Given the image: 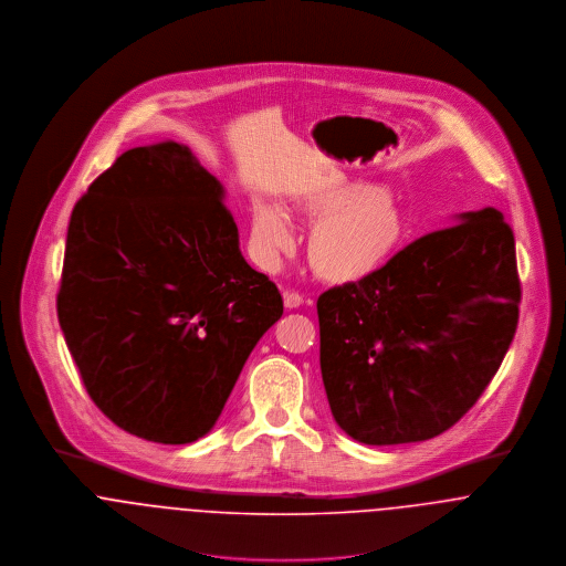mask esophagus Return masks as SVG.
<instances>
[{
    "mask_svg": "<svg viewBox=\"0 0 566 566\" xmlns=\"http://www.w3.org/2000/svg\"><path fill=\"white\" fill-rule=\"evenodd\" d=\"M302 304H304V297H302L300 293H295V291H286V293H284V306H286L289 311L300 308Z\"/></svg>",
    "mask_w": 566,
    "mask_h": 566,
    "instance_id": "34e87169",
    "label": "esophagus"
}]
</instances>
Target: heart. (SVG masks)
I'll use <instances>...</instances> for the list:
<instances>
[{
	"instance_id": "heart-1",
	"label": "heart",
	"mask_w": 566,
	"mask_h": 566,
	"mask_svg": "<svg viewBox=\"0 0 566 566\" xmlns=\"http://www.w3.org/2000/svg\"><path fill=\"white\" fill-rule=\"evenodd\" d=\"M295 210L313 223L306 255L314 275L327 284H356L384 269L410 237L401 201L377 185L338 180L304 190ZM295 248V232L284 210L253 201L250 250L262 271H277Z\"/></svg>"
}]
</instances>
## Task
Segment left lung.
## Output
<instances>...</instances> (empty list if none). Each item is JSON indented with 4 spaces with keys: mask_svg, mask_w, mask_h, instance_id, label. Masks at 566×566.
Here are the masks:
<instances>
[{
    "mask_svg": "<svg viewBox=\"0 0 566 566\" xmlns=\"http://www.w3.org/2000/svg\"><path fill=\"white\" fill-rule=\"evenodd\" d=\"M514 234L495 208L410 243L316 302L321 376L338 428L365 444L434 439L497 374L518 323Z\"/></svg>",
    "mask_w": 566,
    "mask_h": 566,
    "instance_id": "1",
    "label": "left lung"
}]
</instances>
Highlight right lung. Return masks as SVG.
Segmentation results:
<instances>
[{"label": "right lung", "mask_w": 566, "mask_h": 566, "mask_svg": "<svg viewBox=\"0 0 566 566\" xmlns=\"http://www.w3.org/2000/svg\"><path fill=\"white\" fill-rule=\"evenodd\" d=\"M223 197L189 147L167 140L122 154L71 212L61 329L95 406L138 439L206 437L284 313Z\"/></svg>", "instance_id": "1"}]
</instances>
